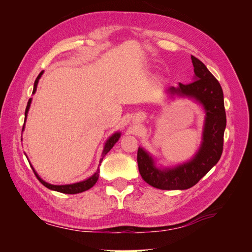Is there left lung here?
<instances>
[{"instance_id":"left-lung-1","label":"left lung","mask_w":252,"mask_h":252,"mask_svg":"<svg viewBox=\"0 0 252 252\" xmlns=\"http://www.w3.org/2000/svg\"><path fill=\"white\" fill-rule=\"evenodd\" d=\"M194 80L171 87V94L187 95L199 101L206 110L203 143L195 157L172 169H158L154 159L142 148L138 150V166L143 180L150 186L163 190H184L194 186L215 166L222 156L226 112L223 90L219 81L201 61L191 56Z\"/></svg>"}]
</instances>
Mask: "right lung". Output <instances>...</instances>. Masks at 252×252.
I'll list each match as a JSON object with an SVG mask.
<instances>
[{
	"mask_svg": "<svg viewBox=\"0 0 252 252\" xmlns=\"http://www.w3.org/2000/svg\"><path fill=\"white\" fill-rule=\"evenodd\" d=\"M42 73H43V71L40 72V74L37 75V78H36L35 81H34V86H33L32 94L35 93L36 85H37V83H39V80H40V78H41ZM30 103H32V98H29L28 103H27V106H26L25 119H26V117H27V112H28L29 107H30ZM23 129H24V126H23ZM120 135H121V134H120L119 132L114 133L112 136H110V138L108 139V141L106 142L104 150H103V154H102V158H101V159H100V164H101L102 161H103V158L108 154L109 150L113 147V145L118 142V140L120 139ZM34 173H35V172H34ZM98 173H100V170H98V168H97L96 172L93 175V177H90L89 179H87V180H85V181L75 183V184H71V185H60V186H59V185H51V184H48V183L44 182L36 173H35V177L37 178V180H39L45 187H47L48 189L55 190V191H59V192L67 193V194H74V193H80V192L85 191V190H88V189H90L91 187H93V186L95 184V183H96L97 179H98Z\"/></svg>",
	"mask_w": 252,
	"mask_h": 252,
	"instance_id": "obj_1",
	"label": "right lung"
}]
</instances>
